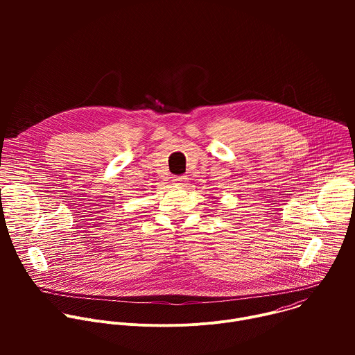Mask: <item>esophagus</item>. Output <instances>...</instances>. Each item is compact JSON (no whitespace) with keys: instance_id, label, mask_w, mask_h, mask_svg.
Segmentation results:
<instances>
[{"instance_id":"34e87169","label":"esophagus","mask_w":355,"mask_h":355,"mask_svg":"<svg viewBox=\"0 0 355 355\" xmlns=\"http://www.w3.org/2000/svg\"><path fill=\"white\" fill-rule=\"evenodd\" d=\"M187 180H188V178H187L185 175H182V177H175V178H174V185L181 188V187H184V185H185Z\"/></svg>"}]
</instances>
